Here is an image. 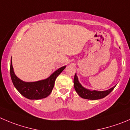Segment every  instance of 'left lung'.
Here are the masks:
<instances>
[{
	"label": "left lung",
	"mask_w": 130,
	"mask_h": 130,
	"mask_svg": "<svg viewBox=\"0 0 130 130\" xmlns=\"http://www.w3.org/2000/svg\"><path fill=\"white\" fill-rule=\"evenodd\" d=\"M74 87L77 92L78 94L82 98L87 99V100H99V99H101L107 96V95L109 94L113 89L115 88L116 86L114 87H112L110 89L107 90L105 91H90L89 89H87L84 88V87L82 86V85L79 83L78 80V77L75 75V77H74Z\"/></svg>",
	"instance_id": "8db88e82"
}]
</instances>
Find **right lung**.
Masks as SVG:
<instances>
[{"label":"right lung","mask_w":130,"mask_h":130,"mask_svg":"<svg viewBox=\"0 0 130 130\" xmlns=\"http://www.w3.org/2000/svg\"><path fill=\"white\" fill-rule=\"evenodd\" d=\"M65 68L66 66L61 67L45 80L34 82H25L16 76L13 71L12 61H11L10 75L13 85L21 94L29 100H39L49 96L54 88L55 79Z\"/></svg>","instance_id":"obj_1"}]
</instances>
